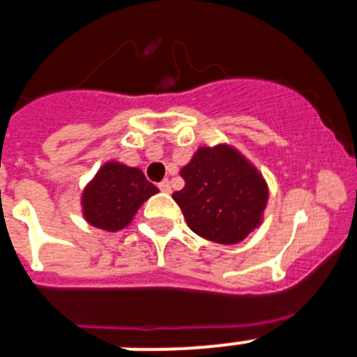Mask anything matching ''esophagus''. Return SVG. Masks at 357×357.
<instances>
[{
    "label": "esophagus",
    "instance_id": "1",
    "mask_svg": "<svg viewBox=\"0 0 357 357\" xmlns=\"http://www.w3.org/2000/svg\"><path fill=\"white\" fill-rule=\"evenodd\" d=\"M159 188H161L163 192H170V190H172V185H170L169 179H165V181H161V183H159Z\"/></svg>",
    "mask_w": 357,
    "mask_h": 357
}]
</instances>
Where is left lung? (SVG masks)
Returning <instances> with one entry per match:
<instances>
[{
	"label": "left lung",
	"instance_id": "obj_1",
	"mask_svg": "<svg viewBox=\"0 0 357 357\" xmlns=\"http://www.w3.org/2000/svg\"><path fill=\"white\" fill-rule=\"evenodd\" d=\"M185 187L172 194L188 227L216 244H238L262 222L268 185L227 144L204 146L181 169Z\"/></svg>",
	"mask_w": 357,
	"mask_h": 357
}]
</instances>
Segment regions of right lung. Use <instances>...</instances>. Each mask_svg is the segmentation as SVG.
<instances>
[{"label": "right lung", "instance_id": "right-lung-1", "mask_svg": "<svg viewBox=\"0 0 357 357\" xmlns=\"http://www.w3.org/2000/svg\"><path fill=\"white\" fill-rule=\"evenodd\" d=\"M158 192L139 169L109 161L82 194L84 218L93 227L115 233L132 222L143 202Z\"/></svg>", "mask_w": 357, "mask_h": 357}]
</instances>
